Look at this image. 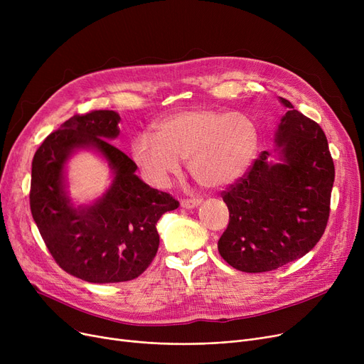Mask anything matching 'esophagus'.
<instances>
[{
	"label": "esophagus",
	"mask_w": 364,
	"mask_h": 364,
	"mask_svg": "<svg viewBox=\"0 0 364 364\" xmlns=\"http://www.w3.org/2000/svg\"><path fill=\"white\" fill-rule=\"evenodd\" d=\"M200 202H202L200 199H183L180 202V205L184 209H193V208H198L200 205Z\"/></svg>",
	"instance_id": "1"
}]
</instances>
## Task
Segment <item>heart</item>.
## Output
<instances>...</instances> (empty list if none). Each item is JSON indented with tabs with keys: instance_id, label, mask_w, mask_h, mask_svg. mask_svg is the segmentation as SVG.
Instances as JSON below:
<instances>
[{
	"instance_id": "b5f03b06",
	"label": "heart",
	"mask_w": 364,
	"mask_h": 364,
	"mask_svg": "<svg viewBox=\"0 0 364 364\" xmlns=\"http://www.w3.org/2000/svg\"><path fill=\"white\" fill-rule=\"evenodd\" d=\"M259 149V127L250 114L211 107L168 114L155 134L141 132L131 143L132 161L156 187L168 186L187 159L192 177L208 188L240 180Z\"/></svg>"
}]
</instances>
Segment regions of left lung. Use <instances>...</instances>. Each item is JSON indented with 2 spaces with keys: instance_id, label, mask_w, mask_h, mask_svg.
<instances>
[{
  "instance_id": "obj_1",
  "label": "left lung",
  "mask_w": 364,
  "mask_h": 364,
  "mask_svg": "<svg viewBox=\"0 0 364 364\" xmlns=\"http://www.w3.org/2000/svg\"><path fill=\"white\" fill-rule=\"evenodd\" d=\"M247 174L223 193L230 221L218 251L236 270L262 273L309 254L326 228L335 166L320 125L294 109Z\"/></svg>"
}]
</instances>
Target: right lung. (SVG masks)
Returning a JSON list of instances; mask_svg holds the SVG:
<instances>
[{"mask_svg": "<svg viewBox=\"0 0 364 364\" xmlns=\"http://www.w3.org/2000/svg\"><path fill=\"white\" fill-rule=\"evenodd\" d=\"M121 117L113 110L75 114L51 132L32 161L31 213L50 254L65 272L90 283L139 277L159 246V218L178 202L137 174V165L110 144ZM88 149L109 166L111 184L90 204L68 195L67 164Z\"/></svg>", "mask_w": 364, "mask_h": 364, "instance_id": "add662e5", "label": "right lung"}]
</instances>
